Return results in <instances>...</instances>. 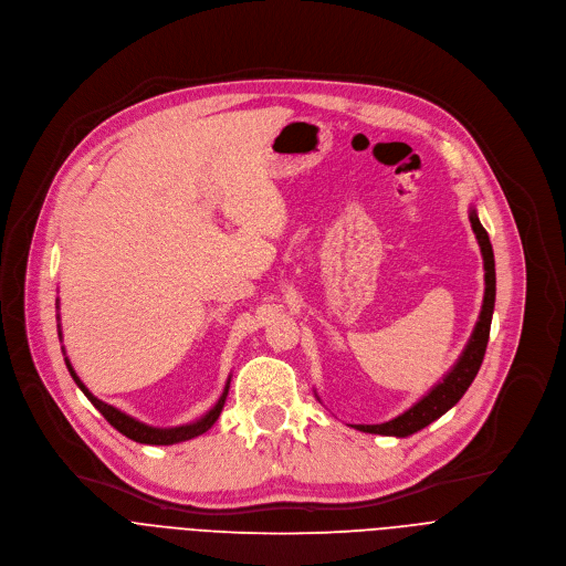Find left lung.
<instances>
[{
  "label": "left lung",
  "mask_w": 566,
  "mask_h": 566,
  "mask_svg": "<svg viewBox=\"0 0 566 566\" xmlns=\"http://www.w3.org/2000/svg\"><path fill=\"white\" fill-rule=\"evenodd\" d=\"M469 220H471V228L475 232V239H478V245L482 252V261H484V300H482L480 318L475 323V329L469 338L464 353L460 355L458 364L443 375V380L437 387H432L430 394L423 396L417 405L409 407L405 413H400V417H396L387 423H378V426H355L357 430L370 432V434H385V437H409L413 432L423 430L439 417H443L450 407L460 402V398L467 394V389L475 380L480 364L484 359V350H486V342H489V327H492V314H494V303H496V269H494L492 243H489V234L480 224V218L473 207H471Z\"/></svg>",
  "instance_id": "8db88e82"
}]
</instances>
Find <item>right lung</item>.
I'll use <instances>...</instances> for the list:
<instances>
[{"label": "right lung", "instance_id": "1", "mask_svg": "<svg viewBox=\"0 0 566 566\" xmlns=\"http://www.w3.org/2000/svg\"><path fill=\"white\" fill-rule=\"evenodd\" d=\"M59 336H61V332H59ZM65 366H67V370H70V375H72V380L77 382V387L86 394V398L99 409L102 417H104L113 428H116L118 432H123L125 437L138 441V443H149V446H170V443H179V441H186V439H193V437H198V434H205V432L216 423V419L220 417L224 398H228V391H230V380H228V385H224V391H222V396L218 398V402L205 413L202 419H198V421H193V423L177 426V428H153V426H145V423H140V421L127 417L125 411L116 409L113 405H106V402H102L99 398H95V396L86 389V385L77 378V373H74V368L70 366L67 359H65Z\"/></svg>", "mask_w": 566, "mask_h": 566}]
</instances>
